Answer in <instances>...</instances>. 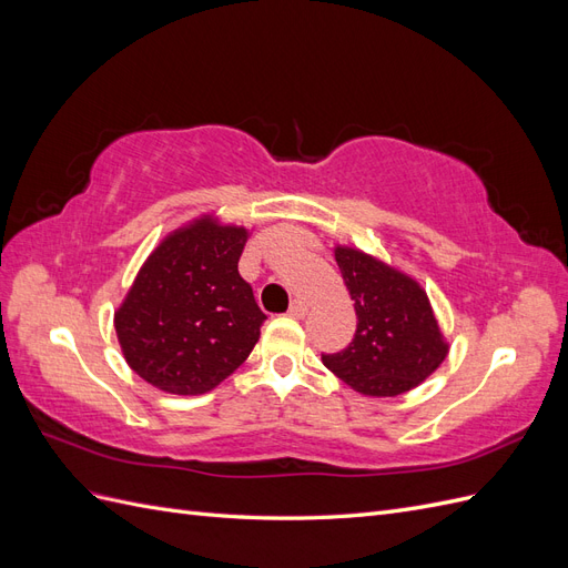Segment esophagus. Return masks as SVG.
<instances>
[{
  "label": "esophagus",
  "instance_id": "34e87169",
  "mask_svg": "<svg viewBox=\"0 0 568 568\" xmlns=\"http://www.w3.org/2000/svg\"><path fill=\"white\" fill-rule=\"evenodd\" d=\"M288 315L294 317V320H303L307 315V305L303 301H294V303H291V307H288Z\"/></svg>",
  "mask_w": 568,
  "mask_h": 568
}]
</instances>
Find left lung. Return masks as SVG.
Listing matches in <instances>:
<instances>
[{"mask_svg":"<svg viewBox=\"0 0 568 568\" xmlns=\"http://www.w3.org/2000/svg\"><path fill=\"white\" fill-rule=\"evenodd\" d=\"M336 265L355 301V338L324 367L369 398H395L417 388L448 357L424 286L403 270L355 246H334Z\"/></svg>","mask_w":568,"mask_h":568,"instance_id":"obj_1","label":"left lung"}]
</instances>
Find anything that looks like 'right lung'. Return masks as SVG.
<instances>
[{
    "instance_id": "add662e5",
    "label": "right lung",
    "mask_w": 568,
    "mask_h": 568,
    "mask_svg": "<svg viewBox=\"0 0 568 568\" xmlns=\"http://www.w3.org/2000/svg\"><path fill=\"white\" fill-rule=\"evenodd\" d=\"M248 236L205 213L149 253L113 315L125 363L146 384L201 395L251 355L267 317L239 274Z\"/></svg>"
}]
</instances>
